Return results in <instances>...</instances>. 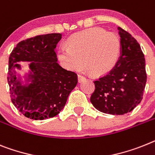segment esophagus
Here are the masks:
<instances>
[{
  "instance_id": "34e87169",
  "label": "esophagus",
  "mask_w": 155,
  "mask_h": 155,
  "mask_svg": "<svg viewBox=\"0 0 155 155\" xmlns=\"http://www.w3.org/2000/svg\"><path fill=\"white\" fill-rule=\"evenodd\" d=\"M84 79H85V78H84V76H82V75L81 74H78V81L79 82H81L82 81H84Z\"/></svg>"
}]
</instances>
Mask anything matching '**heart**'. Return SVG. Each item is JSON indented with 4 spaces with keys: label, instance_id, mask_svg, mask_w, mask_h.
I'll return each instance as SVG.
<instances>
[{
    "label": "heart",
    "instance_id": "heart-1",
    "mask_svg": "<svg viewBox=\"0 0 155 155\" xmlns=\"http://www.w3.org/2000/svg\"><path fill=\"white\" fill-rule=\"evenodd\" d=\"M69 46H59L58 59L65 68L79 71L84 63L95 76H104L118 60L121 41L117 34L100 27H92L73 34Z\"/></svg>",
    "mask_w": 155,
    "mask_h": 155
}]
</instances>
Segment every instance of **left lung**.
Returning a JSON list of instances; mask_svg holds the SVG:
<instances>
[{
	"label": "left lung",
	"instance_id": "1",
	"mask_svg": "<svg viewBox=\"0 0 155 155\" xmlns=\"http://www.w3.org/2000/svg\"><path fill=\"white\" fill-rule=\"evenodd\" d=\"M117 30L121 56L111 71L94 81L90 101L103 113L120 115L132 111L142 100L147 73L140 44L126 30L121 27Z\"/></svg>",
	"mask_w": 155,
	"mask_h": 155
}]
</instances>
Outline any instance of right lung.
I'll return each mask as SVG.
<instances>
[{
    "instance_id": "obj_1",
    "label": "right lung",
    "mask_w": 155,
    "mask_h": 155,
    "mask_svg": "<svg viewBox=\"0 0 155 155\" xmlns=\"http://www.w3.org/2000/svg\"><path fill=\"white\" fill-rule=\"evenodd\" d=\"M61 34L38 35L23 40L9 55L8 83L12 104L18 111L30 119L44 120L61 111L69 94L78 84V75L57 63L55 51ZM31 61L32 83L21 87L13 75L14 62Z\"/></svg>"
}]
</instances>
